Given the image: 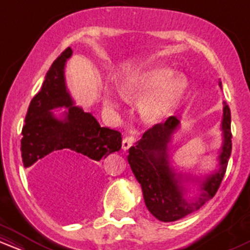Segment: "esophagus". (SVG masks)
I'll return each mask as SVG.
<instances>
[{
  "mask_svg": "<svg viewBox=\"0 0 250 250\" xmlns=\"http://www.w3.org/2000/svg\"><path fill=\"white\" fill-rule=\"evenodd\" d=\"M134 143V136H125L122 140V149L123 150H127Z\"/></svg>",
  "mask_w": 250,
  "mask_h": 250,
  "instance_id": "1",
  "label": "esophagus"
}]
</instances>
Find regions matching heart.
<instances>
[{"label": "heart", "mask_w": 250, "mask_h": 250, "mask_svg": "<svg viewBox=\"0 0 250 250\" xmlns=\"http://www.w3.org/2000/svg\"><path fill=\"white\" fill-rule=\"evenodd\" d=\"M171 74L169 68H153L134 74L121 83V94L125 99H135L147 93L137 105L140 117L147 125L167 119L187 90V77L183 74ZM103 104L110 113L119 109V100L111 88L104 89Z\"/></svg>", "instance_id": "1"}]
</instances>
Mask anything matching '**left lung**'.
Segmentation results:
<instances>
[{
	"mask_svg": "<svg viewBox=\"0 0 250 250\" xmlns=\"http://www.w3.org/2000/svg\"><path fill=\"white\" fill-rule=\"evenodd\" d=\"M220 88L222 83L219 82ZM181 128L180 117L170 116L165 123L155 125L146 131L136 145L129 148L128 163L141 185L146 207L162 222H173L194 213L213 199L225 176L231 153L230 109L223 102L221 120L222 145L216 157V167L203 176L177 173L171 165L170 151L174 134ZM198 190L194 198H187V185Z\"/></svg>",
	"mask_w": 250,
	"mask_h": 250,
	"instance_id": "1",
	"label": "left lung"
}]
</instances>
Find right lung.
<instances>
[{"label":"right lung","instance_id":"right-lung-1","mask_svg":"<svg viewBox=\"0 0 250 250\" xmlns=\"http://www.w3.org/2000/svg\"><path fill=\"white\" fill-rule=\"evenodd\" d=\"M73 55L67 48L53 62L41 90L31 100L22 129L21 151L24 168L51 155L75 156L99 162L121 149V134L100 125L71 97L64 76L65 63ZM65 108L57 116L55 108Z\"/></svg>","mask_w":250,"mask_h":250}]
</instances>
